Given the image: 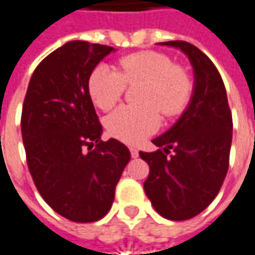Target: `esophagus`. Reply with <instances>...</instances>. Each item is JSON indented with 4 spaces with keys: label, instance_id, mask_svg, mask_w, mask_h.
Listing matches in <instances>:
<instances>
[{
    "label": "esophagus",
    "instance_id": "esophagus-1",
    "mask_svg": "<svg viewBox=\"0 0 255 255\" xmlns=\"http://www.w3.org/2000/svg\"><path fill=\"white\" fill-rule=\"evenodd\" d=\"M129 152H131V157L132 158H136L138 156H139V152H138L136 149H133V147H131V149H129Z\"/></svg>",
    "mask_w": 255,
    "mask_h": 255
}]
</instances>
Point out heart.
Segmentation results:
<instances>
[{
  "instance_id": "obj_1",
  "label": "heart",
  "mask_w": 255,
  "mask_h": 255,
  "mask_svg": "<svg viewBox=\"0 0 255 255\" xmlns=\"http://www.w3.org/2000/svg\"><path fill=\"white\" fill-rule=\"evenodd\" d=\"M120 73L108 65L97 66L88 80V91L99 109L109 110L122 99L126 84L143 83L140 106H120L106 120L112 136L126 143H139L160 126V112L181 113L192 97V80L168 56L140 51L120 59Z\"/></svg>"
}]
</instances>
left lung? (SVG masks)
<instances>
[{
  "label": "left lung",
  "instance_id": "8db88e82",
  "mask_svg": "<svg viewBox=\"0 0 255 255\" xmlns=\"http://www.w3.org/2000/svg\"><path fill=\"white\" fill-rule=\"evenodd\" d=\"M158 45L177 48L188 56L195 84L177 123L152 140L161 149L139 152L150 168L143 188L161 217L185 221L207 208L227 177L232 115L224 81L207 55L186 41ZM170 150L173 154L167 156Z\"/></svg>",
  "mask_w": 255,
  "mask_h": 255
}]
</instances>
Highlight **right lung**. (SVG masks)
I'll return each mask as SVG.
<instances>
[{
  "label": "right lung",
  "instance_id": "right-lung-1",
  "mask_svg": "<svg viewBox=\"0 0 255 255\" xmlns=\"http://www.w3.org/2000/svg\"><path fill=\"white\" fill-rule=\"evenodd\" d=\"M115 51L87 41L66 42L37 66L23 103L22 138L33 181L48 206L74 222L108 214L131 158L120 140L101 139L88 91L92 70Z\"/></svg>",
  "mask_w": 255,
  "mask_h": 255
}]
</instances>
